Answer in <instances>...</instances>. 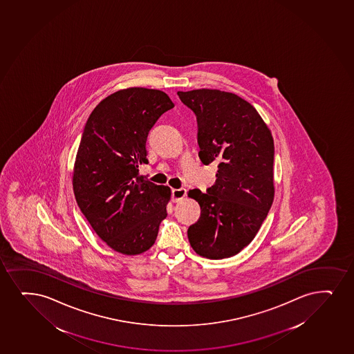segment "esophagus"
<instances>
[{
    "label": "esophagus",
    "mask_w": 354,
    "mask_h": 354,
    "mask_svg": "<svg viewBox=\"0 0 354 354\" xmlns=\"http://www.w3.org/2000/svg\"><path fill=\"white\" fill-rule=\"evenodd\" d=\"M187 191L185 188H179V189H173L171 191V201L178 203L180 200L183 199L186 196Z\"/></svg>",
    "instance_id": "obj_1"
}]
</instances>
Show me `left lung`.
Segmentation results:
<instances>
[{
    "label": "left lung",
    "mask_w": 354,
    "mask_h": 354,
    "mask_svg": "<svg viewBox=\"0 0 354 354\" xmlns=\"http://www.w3.org/2000/svg\"><path fill=\"white\" fill-rule=\"evenodd\" d=\"M178 96L196 113L201 162L218 165L207 193L188 192L201 209L188 241L203 257H232L252 241L274 201V138L257 110L234 93L199 88Z\"/></svg>",
    "instance_id": "left-lung-1"
}]
</instances>
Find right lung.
Returning a JSON list of instances; mask_svg holds the SVG:
<instances>
[{
	"instance_id": "1",
	"label": "right lung",
	"mask_w": 354,
	"mask_h": 354,
	"mask_svg": "<svg viewBox=\"0 0 354 354\" xmlns=\"http://www.w3.org/2000/svg\"><path fill=\"white\" fill-rule=\"evenodd\" d=\"M173 108L163 91L124 88L102 100L84 128L72 176L75 200L98 237L120 254L149 250L167 216L171 188L145 179L138 166L148 163L150 129Z\"/></svg>"
}]
</instances>
